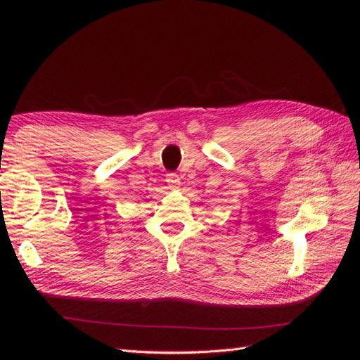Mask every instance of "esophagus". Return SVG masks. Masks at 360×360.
Masks as SVG:
<instances>
[{
    "label": "esophagus",
    "mask_w": 360,
    "mask_h": 360,
    "mask_svg": "<svg viewBox=\"0 0 360 360\" xmlns=\"http://www.w3.org/2000/svg\"><path fill=\"white\" fill-rule=\"evenodd\" d=\"M167 182L170 186H176L179 182V176L176 173H167Z\"/></svg>",
    "instance_id": "esophagus-1"
}]
</instances>
